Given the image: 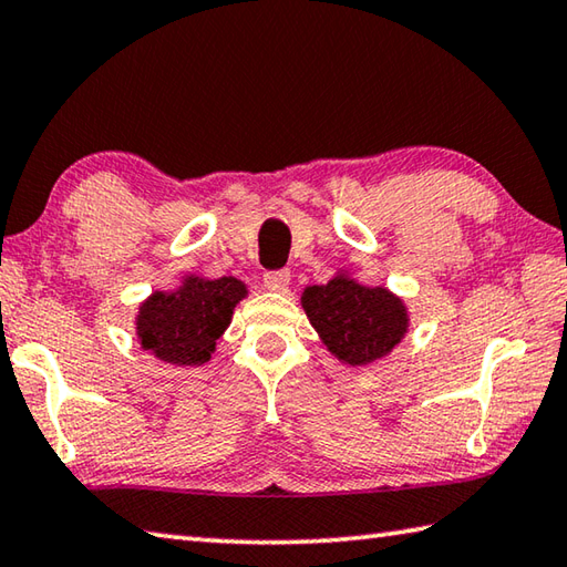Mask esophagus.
<instances>
[{"mask_svg": "<svg viewBox=\"0 0 567 567\" xmlns=\"http://www.w3.org/2000/svg\"><path fill=\"white\" fill-rule=\"evenodd\" d=\"M265 287L270 292H285L287 285H290V270H270L262 277Z\"/></svg>", "mask_w": 567, "mask_h": 567, "instance_id": "esophagus-1", "label": "esophagus"}]
</instances>
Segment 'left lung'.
Masks as SVG:
<instances>
[{
    "label": "left lung",
    "mask_w": 567,
    "mask_h": 567,
    "mask_svg": "<svg viewBox=\"0 0 567 567\" xmlns=\"http://www.w3.org/2000/svg\"><path fill=\"white\" fill-rule=\"evenodd\" d=\"M302 310L327 352L349 367H367L389 357L406 337L409 307L384 285L359 282L339 270L327 285L305 287Z\"/></svg>",
    "instance_id": "8db88e82"
}]
</instances>
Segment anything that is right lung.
<instances>
[{
    "instance_id": "1",
    "label": "right lung",
    "mask_w": 567,
    "mask_h": 567,
    "mask_svg": "<svg viewBox=\"0 0 567 567\" xmlns=\"http://www.w3.org/2000/svg\"><path fill=\"white\" fill-rule=\"evenodd\" d=\"M248 297L238 277L185 272L178 287L156 290L138 305L136 337L141 349L173 367H200L230 327L235 307Z\"/></svg>"
}]
</instances>
